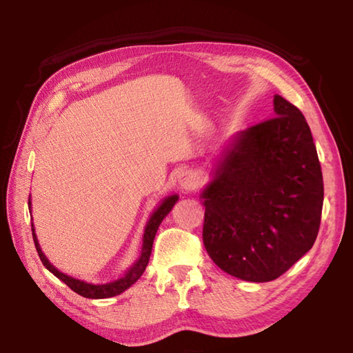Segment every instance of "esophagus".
<instances>
[{
  "label": "esophagus",
  "mask_w": 353,
  "mask_h": 353,
  "mask_svg": "<svg viewBox=\"0 0 353 353\" xmlns=\"http://www.w3.org/2000/svg\"><path fill=\"white\" fill-rule=\"evenodd\" d=\"M196 185H198V181H196V176L193 172H183L181 177V187L183 190H194Z\"/></svg>",
  "instance_id": "1"
}]
</instances>
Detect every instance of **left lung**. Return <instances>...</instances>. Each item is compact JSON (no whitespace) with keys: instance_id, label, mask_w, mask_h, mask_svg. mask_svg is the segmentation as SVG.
I'll return each mask as SVG.
<instances>
[{"instance_id":"left-lung-1","label":"left lung","mask_w":353,"mask_h":353,"mask_svg":"<svg viewBox=\"0 0 353 353\" xmlns=\"http://www.w3.org/2000/svg\"><path fill=\"white\" fill-rule=\"evenodd\" d=\"M202 241L221 270L271 282L313 248L324 182L305 117L274 97V117L235 137L202 193Z\"/></svg>"}]
</instances>
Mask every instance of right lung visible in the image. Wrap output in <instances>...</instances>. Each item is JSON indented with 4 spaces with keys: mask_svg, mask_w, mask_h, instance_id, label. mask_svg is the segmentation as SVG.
<instances>
[{
    "mask_svg": "<svg viewBox=\"0 0 353 353\" xmlns=\"http://www.w3.org/2000/svg\"><path fill=\"white\" fill-rule=\"evenodd\" d=\"M176 201H177V196H170V198H166L162 204H160L157 210L152 213V216H151V219H149V223L146 225L145 235H143V248H141L140 259L137 260L134 265L123 274L121 277H118L115 280H109V282H101V283H87V282H82V280L70 277V276H67V274H63L61 271H57L56 268L46 260L43 252H41L39 241H37V236H35V234H34V225L31 224L35 249H37L40 260H41V263H43V266L46 268V270L54 274L57 279H61L62 282L68 286V288L77 292L79 296L88 297V299H105V297H113L117 294H121L124 290H128L130 285H134L137 280L141 277V274L145 272L146 265L149 261V256H151L152 243H154L155 234H157L159 225H160V223H162L166 214L170 213L172 205L176 204ZM29 204H31V202H29Z\"/></svg>",
    "mask_w": 353,
    "mask_h": 353,
    "instance_id": "1",
    "label": "right lung"
}]
</instances>
